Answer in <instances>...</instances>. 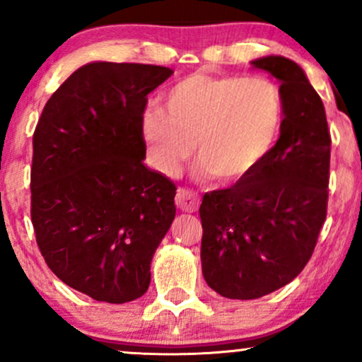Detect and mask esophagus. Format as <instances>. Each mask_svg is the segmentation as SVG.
<instances>
[{
    "instance_id": "34e87169",
    "label": "esophagus",
    "mask_w": 362,
    "mask_h": 362,
    "mask_svg": "<svg viewBox=\"0 0 362 362\" xmlns=\"http://www.w3.org/2000/svg\"><path fill=\"white\" fill-rule=\"evenodd\" d=\"M175 204L178 209L185 211V213H194L199 207V195L192 192L190 189H178L175 195Z\"/></svg>"
}]
</instances>
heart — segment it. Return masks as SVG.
<instances>
[{"label": "heart", "mask_w": 362, "mask_h": 362, "mask_svg": "<svg viewBox=\"0 0 362 362\" xmlns=\"http://www.w3.org/2000/svg\"><path fill=\"white\" fill-rule=\"evenodd\" d=\"M284 124V95L265 76L195 73L165 93V110L143 115L153 165L177 175L197 143L199 161L221 184H236L271 156Z\"/></svg>", "instance_id": "obj_1"}]
</instances>
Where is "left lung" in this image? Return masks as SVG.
Masks as SVG:
<instances>
[{
	"instance_id": "1",
	"label": "left lung",
	"mask_w": 362,
	"mask_h": 362,
	"mask_svg": "<svg viewBox=\"0 0 362 362\" xmlns=\"http://www.w3.org/2000/svg\"><path fill=\"white\" fill-rule=\"evenodd\" d=\"M281 81L284 124L253 175L202 199V274L230 300H257L308 264L327 218L330 131L320 95L294 61H252Z\"/></svg>"
}]
</instances>
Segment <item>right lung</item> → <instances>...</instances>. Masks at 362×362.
Returning <instances> with one entry per match:
<instances>
[{"label":"right lung","mask_w":362,"mask_h":362,"mask_svg":"<svg viewBox=\"0 0 362 362\" xmlns=\"http://www.w3.org/2000/svg\"><path fill=\"white\" fill-rule=\"evenodd\" d=\"M172 74L90 62L54 91L37 122V245L64 284L97 301L120 305L146 293L151 259L175 218V184L143 163L148 93Z\"/></svg>","instance_id":"obj_1"}]
</instances>
